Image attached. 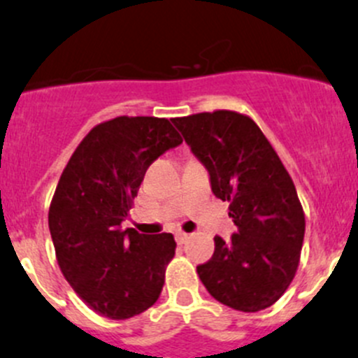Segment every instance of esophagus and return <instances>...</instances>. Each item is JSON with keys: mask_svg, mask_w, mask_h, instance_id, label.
I'll return each mask as SVG.
<instances>
[{"mask_svg": "<svg viewBox=\"0 0 358 358\" xmlns=\"http://www.w3.org/2000/svg\"><path fill=\"white\" fill-rule=\"evenodd\" d=\"M175 238H176V243H178V245H182V243L187 241L189 234H187V232H176Z\"/></svg>", "mask_w": 358, "mask_h": 358, "instance_id": "1", "label": "esophagus"}]
</instances>
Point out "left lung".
Instances as JSON below:
<instances>
[{"mask_svg": "<svg viewBox=\"0 0 358 358\" xmlns=\"http://www.w3.org/2000/svg\"><path fill=\"white\" fill-rule=\"evenodd\" d=\"M171 120L208 169L211 192L231 203L238 227L231 241L215 236L213 257L197 275L218 303L245 313L266 310L299 266L306 224L292 178L250 117L217 110Z\"/></svg>", "mask_w": 358, "mask_h": 358, "instance_id": "obj_1", "label": "left lung"}]
</instances>
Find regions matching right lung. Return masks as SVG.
Masks as SVG:
<instances>
[{"label": "right lung", "mask_w": 358, "mask_h": 358, "mask_svg": "<svg viewBox=\"0 0 358 358\" xmlns=\"http://www.w3.org/2000/svg\"><path fill=\"white\" fill-rule=\"evenodd\" d=\"M168 119L117 117L92 127L66 164L48 210L62 275L96 313L126 320L161 296L173 234L122 229L148 166L182 143Z\"/></svg>", "instance_id": "1"}]
</instances>
